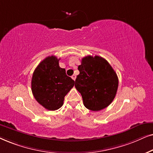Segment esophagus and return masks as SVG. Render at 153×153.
<instances>
[{"instance_id":"1","label":"esophagus","mask_w":153,"mask_h":153,"mask_svg":"<svg viewBox=\"0 0 153 153\" xmlns=\"http://www.w3.org/2000/svg\"><path fill=\"white\" fill-rule=\"evenodd\" d=\"M71 78H72V79H73V80H75V79H76V75H73Z\"/></svg>"}]
</instances>
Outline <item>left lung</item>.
<instances>
[{
	"label": "left lung",
	"mask_w": 153,
	"mask_h": 153,
	"mask_svg": "<svg viewBox=\"0 0 153 153\" xmlns=\"http://www.w3.org/2000/svg\"><path fill=\"white\" fill-rule=\"evenodd\" d=\"M78 70L75 87L85 106L92 111L108 106L118 87L117 75L109 63L101 56H87L82 59Z\"/></svg>",
	"instance_id": "1"
}]
</instances>
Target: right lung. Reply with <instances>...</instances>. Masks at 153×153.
<instances>
[{
    "instance_id": "add662e5",
    "label": "right lung",
    "mask_w": 153,
    "mask_h": 153,
    "mask_svg": "<svg viewBox=\"0 0 153 153\" xmlns=\"http://www.w3.org/2000/svg\"><path fill=\"white\" fill-rule=\"evenodd\" d=\"M60 59L52 55L38 64L33 73L31 90L36 100L49 111H56L64 103V97L75 85L65 68H60Z\"/></svg>"
}]
</instances>
